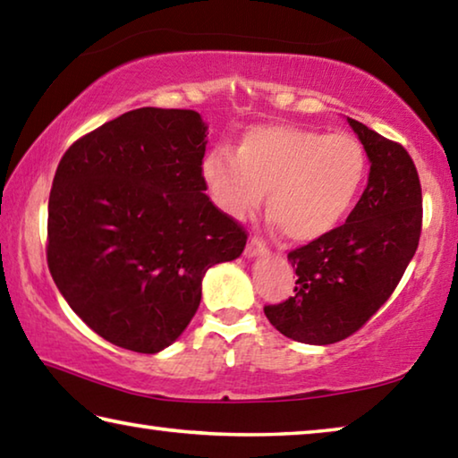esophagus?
Here are the masks:
<instances>
[{
  "label": "esophagus",
  "mask_w": 458,
  "mask_h": 458,
  "mask_svg": "<svg viewBox=\"0 0 458 458\" xmlns=\"http://www.w3.org/2000/svg\"><path fill=\"white\" fill-rule=\"evenodd\" d=\"M267 250H268V248H267L265 242H262V238L254 234V236H250V240H248L244 254L248 259H254V257H259V254H265Z\"/></svg>",
  "instance_id": "esophagus-1"
}]
</instances>
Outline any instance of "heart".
I'll return each instance as SVG.
<instances>
[{"label": "heart", "mask_w": 458, "mask_h": 458, "mask_svg": "<svg viewBox=\"0 0 458 458\" xmlns=\"http://www.w3.org/2000/svg\"><path fill=\"white\" fill-rule=\"evenodd\" d=\"M201 174L230 218L246 220L268 191V212L284 234L311 242L352 212L368 175V155L347 133L259 125L240 137L234 153H208Z\"/></svg>", "instance_id": "1"}]
</instances>
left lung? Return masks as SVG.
<instances>
[{
  "mask_svg": "<svg viewBox=\"0 0 458 458\" xmlns=\"http://www.w3.org/2000/svg\"><path fill=\"white\" fill-rule=\"evenodd\" d=\"M350 121L369 157L368 188L345 224L289 252L294 294L265 315L283 335L329 345L353 335L396 289L422 232V188L396 141Z\"/></svg>",
  "mask_w": 458,
  "mask_h": 458,
  "instance_id": "8db88e82",
  "label": "left lung"
}]
</instances>
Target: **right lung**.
I'll use <instances>...</instances> for the list:
<instances>
[{
	"mask_svg": "<svg viewBox=\"0 0 458 458\" xmlns=\"http://www.w3.org/2000/svg\"><path fill=\"white\" fill-rule=\"evenodd\" d=\"M196 111L143 106L68 147L48 201L50 275L113 345L157 353L196 315L206 270L238 259L246 230L206 196Z\"/></svg>",
	"mask_w": 458,
	"mask_h": 458,
	"instance_id": "1",
	"label": "right lung"
}]
</instances>
